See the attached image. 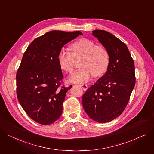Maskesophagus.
Wrapping results in <instances>:
<instances>
[{
	"label": "esophagus",
	"instance_id": "obj_1",
	"mask_svg": "<svg viewBox=\"0 0 154 154\" xmlns=\"http://www.w3.org/2000/svg\"><path fill=\"white\" fill-rule=\"evenodd\" d=\"M80 86L82 87V88L85 91L87 90V88H88V86L86 84H81V85H80Z\"/></svg>",
	"mask_w": 154,
	"mask_h": 154
}]
</instances>
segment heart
<instances>
[{
    "instance_id": "heart-1",
    "label": "heart",
    "mask_w": 154,
    "mask_h": 154,
    "mask_svg": "<svg viewBox=\"0 0 154 154\" xmlns=\"http://www.w3.org/2000/svg\"><path fill=\"white\" fill-rule=\"evenodd\" d=\"M70 49L72 53L61 49L57 60L60 68L70 74L74 68L75 59L83 57L80 63L81 68L69 78L72 82H85L92 75L100 77L106 72L109 64V55L104 46L97 45L92 40L81 38L72 45Z\"/></svg>"
}]
</instances>
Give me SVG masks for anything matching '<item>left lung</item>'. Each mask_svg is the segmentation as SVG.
<instances>
[{
    "label": "left lung",
    "instance_id": "8db88e82",
    "mask_svg": "<svg viewBox=\"0 0 154 154\" xmlns=\"http://www.w3.org/2000/svg\"><path fill=\"white\" fill-rule=\"evenodd\" d=\"M93 35L108 50L109 64L105 74L89 87L82 97L88 116L98 122H107L125 109L136 84L134 63L127 46L105 30Z\"/></svg>",
    "mask_w": 154,
    "mask_h": 154
}]
</instances>
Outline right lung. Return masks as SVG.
<instances>
[{"instance_id":"right-lung-1","label":"right lung","mask_w":154,"mask_h":154,"mask_svg":"<svg viewBox=\"0 0 154 154\" xmlns=\"http://www.w3.org/2000/svg\"><path fill=\"white\" fill-rule=\"evenodd\" d=\"M79 35V31H51L35 39L23 54L16 75L17 95L26 113L38 123L51 125L62 114L66 93L72 86L62 85L57 56Z\"/></svg>"}]
</instances>
